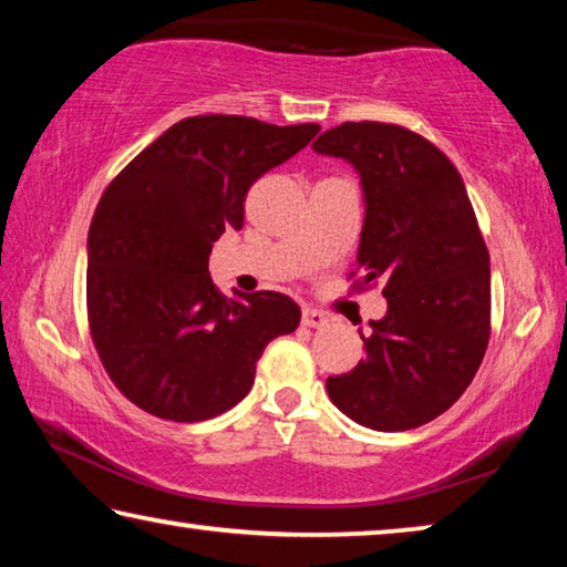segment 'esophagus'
Listing matches in <instances>:
<instances>
[{
	"label": "esophagus",
	"mask_w": 567,
	"mask_h": 567,
	"mask_svg": "<svg viewBox=\"0 0 567 567\" xmlns=\"http://www.w3.org/2000/svg\"><path fill=\"white\" fill-rule=\"evenodd\" d=\"M330 320L324 318V315L320 310H312V307H305L302 310V324L305 328H324Z\"/></svg>",
	"instance_id": "obj_1"
}]
</instances>
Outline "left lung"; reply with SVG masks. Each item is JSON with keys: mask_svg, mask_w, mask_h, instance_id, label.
Segmentation results:
<instances>
[{"mask_svg": "<svg viewBox=\"0 0 567 567\" xmlns=\"http://www.w3.org/2000/svg\"><path fill=\"white\" fill-rule=\"evenodd\" d=\"M312 150L360 175V285L382 282L388 300L360 334L368 358L328 378V395L380 433L420 427L463 395L491 340V255L463 177L400 124L344 122Z\"/></svg>", "mask_w": 567, "mask_h": 567, "instance_id": "8db88e82", "label": "left lung"}]
</instances>
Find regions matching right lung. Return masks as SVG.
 <instances>
[{
	"label": "right lung",
	"instance_id": "1",
	"mask_svg": "<svg viewBox=\"0 0 567 567\" xmlns=\"http://www.w3.org/2000/svg\"><path fill=\"white\" fill-rule=\"evenodd\" d=\"M318 132L237 114L187 117L104 189L87 237L90 332L114 385L150 415H223L252 388L267 342L300 324L287 295L227 300L207 267L219 235L243 227L247 189Z\"/></svg>",
	"mask_w": 567,
	"mask_h": 567
}]
</instances>
